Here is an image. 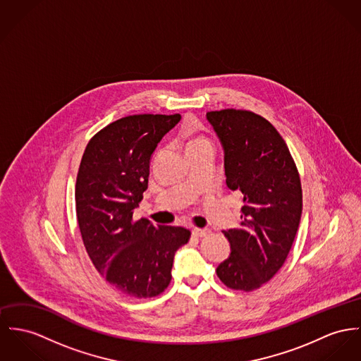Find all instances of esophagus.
<instances>
[{
	"instance_id": "obj_1",
	"label": "esophagus",
	"mask_w": 361,
	"mask_h": 361,
	"mask_svg": "<svg viewBox=\"0 0 361 361\" xmlns=\"http://www.w3.org/2000/svg\"><path fill=\"white\" fill-rule=\"evenodd\" d=\"M209 233H210V231L207 228H194L192 229V235L196 236V238H203V236H206Z\"/></svg>"
}]
</instances>
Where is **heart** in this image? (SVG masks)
<instances>
[{
    "instance_id": "1",
    "label": "heart",
    "mask_w": 361,
    "mask_h": 361,
    "mask_svg": "<svg viewBox=\"0 0 361 361\" xmlns=\"http://www.w3.org/2000/svg\"><path fill=\"white\" fill-rule=\"evenodd\" d=\"M203 144H210L207 140L202 136H191L190 139L187 140V149L188 148H194L197 145H203Z\"/></svg>"
}]
</instances>
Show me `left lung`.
I'll list each match as a JSON object with an SVG mask.
<instances>
[{"mask_svg": "<svg viewBox=\"0 0 361 361\" xmlns=\"http://www.w3.org/2000/svg\"><path fill=\"white\" fill-rule=\"evenodd\" d=\"M206 118L221 141L226 185L245 202L240 228L224 231L231 254L216 272L226 287L249 293L278 274L291 250L301 180L286 141L261 115L228 109Z\"/></svg>", "mask_w": 361, "mask_h": 361, "instance_id": "obj_1", "label": "left lung"}]
</instances>
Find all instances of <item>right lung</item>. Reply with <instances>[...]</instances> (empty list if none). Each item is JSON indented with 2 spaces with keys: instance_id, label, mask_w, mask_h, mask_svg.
Segmentation results:
<instances>
[{
  "instance_id": "right-lung-1",
  "label": "right lung",
  "mask_w": 361,
  "mask_h": 361,
  "mask_svg": "<svg viewBox=\"0 0 361 361\" xmlns=\"http://www.w3.org/2000/svg\"><path fill=\"white\" fill-rule=\"evenodd\" d=\"M180 114L121 118L89 140L75 184L77 220L94 268L118 293L151 298L171 280L176 251L188 243L183 226L133 220L148 187L149 161Z\"/></svg>"
}]
</instances>
